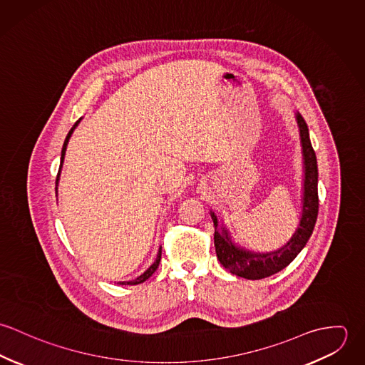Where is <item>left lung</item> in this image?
<instances>
[{"instance_id":"8db88e82","label":"left lung","mask_w":365,"mask_h":365,"mask_svg":"<svg viewBox=\"0 0 365 365\" xmlns=\"http://www.w3.org/2000/svg\"><path fill=\"white\" fill-rule=\"evenodd\" d=\"M297 120L301 133L302 156H304V197H302V216L298 229L292 237L278 250L269 253H255L245 247L236 246L227 229L222 225L219 227L216 215L210 210L215 225V250L217 260L232 274L246 279H261L284 269L294 260L308 243L317 219L319 197H317V161L309 139V129L299 112Z\"/></svg>"}]
</instances>
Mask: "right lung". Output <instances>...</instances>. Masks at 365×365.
<instances>
[{
    "label": "right lung",
    "instance_id": "obj_1",
    "mask_svg": "<svg viewBox=\"0 0 365 365\" xmlns=\"http://www.w3.org/2000/svg\"><path fill=\"white\" fill-rule=\"evenodd\" d=\"M80 120H81V118L73 125V128L70 129V132L67 133V136H66V140H64V143H63V149H61V158H60V168H58V173H57V178H56V191H57V184H58V177H60V170H61V165H63V161H64V155H66V149H67V143H68V139L71 138V135H73V132H74V129L77 128V125L80 123ZM160 260H161V247L158 249V253H157L156 260L155 262L142 274V275H139L136 279H133V281H122V282H118V284H120V285H138V284H142V282H145L146 279H149L152 275H153V272L156 271L157 268H158V264H160Z\"/></svg>",
    "mask_w": 365,
    "mask_h": 365
}]
</instances>
